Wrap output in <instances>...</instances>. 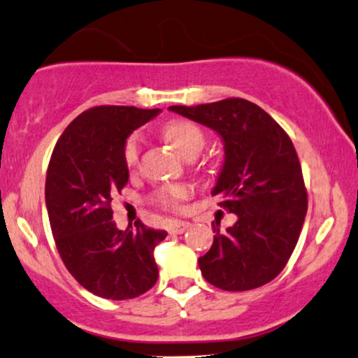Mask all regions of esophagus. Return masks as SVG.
I'll return each mask as SVG.
<instances>
[{"label":"esophagus","instance_id":"34e87169","mask_svg":"<svg viewBox=\"0 0 358 358\" xmlns=\"http://www.w3.org/2000/svg\"><path fill=\"white\" fill-rule=\"evenodd\" d=\"M189 228L188 221H171L169 226V231L173 234H183Z\"/></svg>","mask_w":358,"mask_h":358}]
</instances>
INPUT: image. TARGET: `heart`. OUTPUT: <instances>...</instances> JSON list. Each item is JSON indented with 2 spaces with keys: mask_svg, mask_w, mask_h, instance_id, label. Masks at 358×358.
<instances>
[{
  "mask_svg": "<svg viewBox=\"0 0 358 358\" xmlns=\"http://www.w3.org/2000/svg\"><path fill=\"white\" fill-rule=\"evenodd\" d=\"M164 137L176 152L182 153L183 157L198 155L205 145V134L196 124L189 120L175 119L170 120L164 127ZM140 153V137L137 134L130 135L124 145V162L129 169L137 165ZM189 194V188L187 185H166L157 192V200L162 205H178Z\"/></svg>",
  "mask_w": 358,
  "mask_h": 358,
  "instance_id": "1",
  "label": "heart"
}]
</instances>
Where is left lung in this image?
Instances as JSON below:
<instances>
[{
  "mask_svg": "<svg viewBox=\"0 0 358 358\" xmlns=\"http://www.w3.org/2000/svg\"><path fill=\"white\" fill-rule=\"evenodd\" d=\"M171 112L215 130L224 162L213 196L238 216L198 259L201 274L223 291H250L287 264L307 213V192L289 135L259 106L244 99L171 106Z\"/></svg>",
  "mask_w": 358,
  "mask_h": 358,
  "instance_id": "left-lung-1",
  "label": "left lung"
}]
</instances>
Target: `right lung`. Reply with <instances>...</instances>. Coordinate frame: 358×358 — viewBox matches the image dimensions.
Here are the masks:
<instances>
[{"label":"right lung","mask_w":358,"mask_h":358,"mask_svg":"<svg viewBox=\"0 0 358 358\" xmlns=\"http://www.w3.org/2000/svg\"><path fill=\"white\" fill-rule=\"evenodd\" d=\"M160 108L99 106L76 117L54 147L46 176L52 236L80 286L103 299L125 301L155 286L153 251L166 231L138 223L122 231L112 196L129 182L124 145Z\"/></svg>","instance_id":"right-lung-1"}]
</instances>
